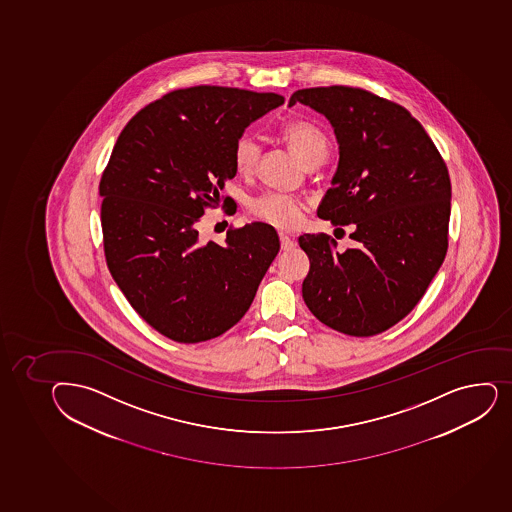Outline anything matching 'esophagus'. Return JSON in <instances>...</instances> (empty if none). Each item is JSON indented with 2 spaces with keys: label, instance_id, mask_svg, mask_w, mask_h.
<instances>
[{
  "label": "esophagus",
  "instance_id": "34e87169",
  "mask_svg": "<svg viewBox=\"0 0 512 512\" xmlns=\"http://www.w3.org/2000/svg\"><path fill=\"white\" fill-rule=\"evenodd\" d=\"M296 247V243H294V240L292 238L287 237V235H284V233H280V248L282 250H285V252H289V250H292V248Z\"/></svg>",
  "mask_w": 512,
  "mask_h": 512
}]
</instances>
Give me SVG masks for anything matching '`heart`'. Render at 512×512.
<instances>
[{
    "mask_svg": "<svg viewBox=\"0 0 512 512\" xmlns=\"http://www.w3.org/2000/svg\"><path fill=\"white\" fill-rule=\"evenodd\" d=\"M280 134L285 143L297 154L302 163H322L327 156V137L319 127L312 122L296 121L285 122L280 127ZM260 148L257 141L250 136H242L233 148V164L238 173H252L255 164L259 161ZM253 215L262 222L270 223L282 230H294L301 223V203L292 200L289 196L280 193H270L262 196L252 203Z\"/></svg>",
    "mask_w": 512,
    "mask_h": 512,
    "instance_id": "1",
    "label": "heart"
}]
</instances>
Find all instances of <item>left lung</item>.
I'll return each instance as SVG.
<instances>
[{
    "instance_id": "obj_1",
    "label": "left lung",
    "mask_w": 512,
    "mask_h": 512,
    "mask_svg": "<svg viewBox=\"0 0 512 512\" xmlns=\"http://www.w3.org/2000/svg\"><path fill=\"white\" fill-rule=\"evenodd\" d=\"M326 117L339 163L317 216L353 225L354 247L336 252L324 233L302 235L311 267L302 282L309 311L349 336H375L417 306L448 245L450 178L422 124L405 107L344 85L296 90Z\"/></svg>"
}]
</instances>
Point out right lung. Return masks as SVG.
I'll use <instances>...</instances> for the list:
<instances>
[{"mask_svg":"<svg viewBox=\"0 0 512 512\" xmlns=\"http://www.w3.org/2000/svg\"><path fill=\"white\" fill-rule=\"evenodd\" d=\"M279 94L198 85L149 104L122 129L102 174L101 222L112 277L134 311L178 343H201L248 311L279 253L274 228L248 223L223 245L196 223L237 174L233 148Z\"/></svg>","mask_w":512,"mask_h":512,"instance_id":"1","label":"right lung"}]
</instances>
